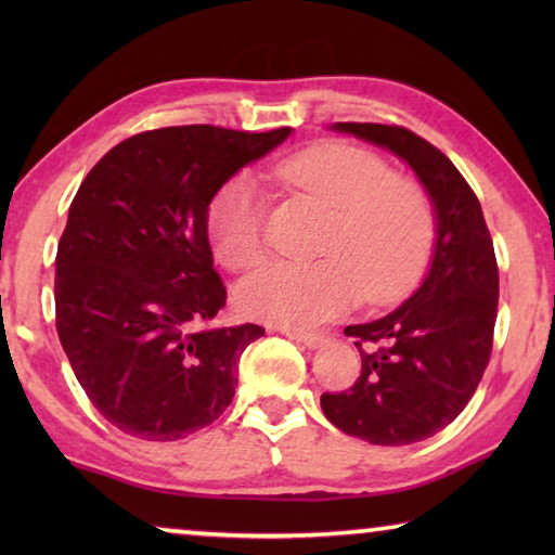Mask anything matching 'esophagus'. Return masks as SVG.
<instances>
[{
    "label": "esophagus",
    "mask_w": 555,
    "mask_h": 555,
    "mask_svg": "<svg viewBox=\"0 0 555 555\" xmlns=\"http://www.w3.org/2000/svg\"><path fill=\"white\" fill-rule=\"evenodd\" d=\"M284 335L291 337V340L306 345L308 350H318V347H323L327 343V335L325 333H315V331L304 333V331H291V327H286Z\"/></svg>",
    "instance_id": "esophagus-1"
}]
</instances>
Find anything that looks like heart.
<instances>
[{
	"mask_svg": "<svg viewBox=\"0 0 555 555\" xmlns=\"http://www.w3.org/2000/svg\"><path fill=\"white\" fill-rule=\"evenodd\" d=\"M286 185L331 205L315 261H274L240 288L249 318L271 325L308 327L340 315L362 298L389 304L424 271L434 247V210L426 193L393 176L367 149L323 142L274 166ZM267 201L255 178L234 176L208 210L215 257L234 271L267 251Z\"/></svg>",
	"mask_w": 555,
	"mask_h": 555,
	"instance_id": "obj_1",
	"label": "heart"
}]
</instances>
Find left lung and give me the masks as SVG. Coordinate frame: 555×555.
Here are the masks:
<instances>
[{
  "label": "left lung",
  "instance_id": "1",
  "mask_svg": "<svg viewBox=\"0 0 555 555\" xmlns=\"http://www.w3.org/2000/svg\"><path fill=\"white\" fill-rule=\"evenodd\" d=\"M331 129L411 166L434 205L436 244L424 281L399 308L345 327L362 372L350 391L323 393L321 406L335 428L372 446L418 443L453 424L490 362L500 298L492 237L473 188L426 139L357 121Z\"/></svg>",
  "mask_w": 555,
  "mask_h": 555
}]
</instances>
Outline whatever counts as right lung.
<instances>
[{"mask_svg": "<svg viewBox=\"0 0 555 555\" xmlns=\"http://www.w3.org/2000/svg\"><path fill=\"white\" fill-rule=\"evenodd\" d=\"M294 129L144 131L78 188L55 257V327L102 416L142 440H181L222 416L240 357L264 327H210L224 308L208 210Z\"/></svg>", "mask_w": 555, "mask_h": 555, "instance_id": "obj_1", "label": "right lung"}]
</instances>
